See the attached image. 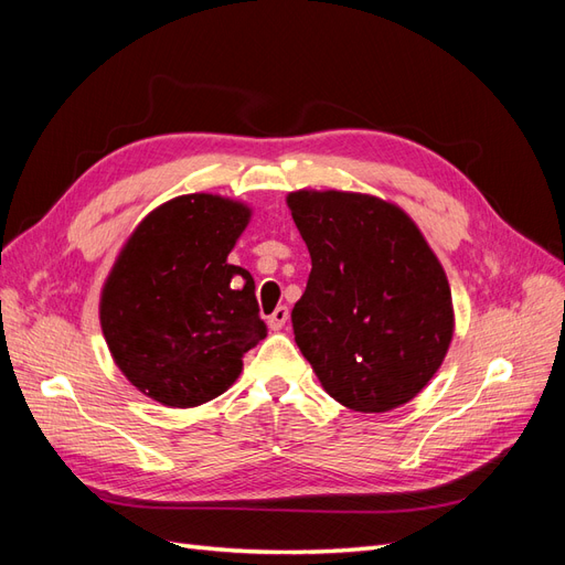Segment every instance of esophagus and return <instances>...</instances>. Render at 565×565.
Here are the masks:
<instances>
[{"label":"esophagus","instance_id":"34e87169","mask_svg":"<svg viewBox=\"0 0 565 565\" xmlns=\"http://www.w3.org/2000/svg\"><path fill=\"white\" fill-rule=\"evenodd\" d=\"M287 318H289V309H287V306H278V309L268 316V328H270V330H282Z\"/></svg>","mask_w":565,"mask_h":565}]
</instances>
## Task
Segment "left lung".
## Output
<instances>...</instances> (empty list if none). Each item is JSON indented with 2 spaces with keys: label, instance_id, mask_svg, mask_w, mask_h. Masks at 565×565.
Returning <instances> with one entry per match:
<instances>
[{
  "label": "left lung",
  "instance_id": "left-lung-1",
  "mask_svg": "<svg viewBox=\"0 0 565 565\" xmlns=\"http://www.w3.org/2000/svg\"><path fill=\"white\" fill-rule=\"evenodd\" d=\"M311 252L295 341L330 396L355 413L413 401L452 339L446 270L396 204L341 191L289 193Z\"/></svg>",
  "mask_w": 565,
  "mask_h": 565
}]
</instances>
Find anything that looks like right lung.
Here are the masks:
<instances>
[{
    "mask_svg": "<svg viewBox=\"0 0 565 565\" xmlns=\"http://www.w3.org/2000/svg\"><path fill=\"white\" fill-rule=\"evenodd\" d=\"M249 221L241 202L193 193L150 212L119 252L100 328L125 377L169 407L221 396L266 337L254 280L228 254Z\"/></svg>",
    "mask_w": 565,
    "mask_h": 565,
    "instance_id": "1",
    "label": "right lung"
}]
</instances>
